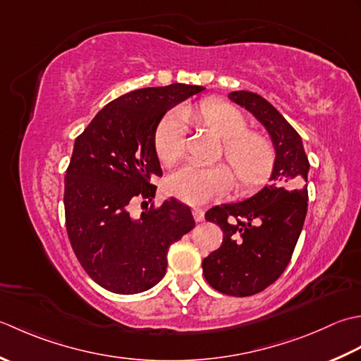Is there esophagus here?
Segmentation results:
<instances>
[{"label": "esophagus", "instance_id": "34e87169", "mask_svg": "<svg viewBox=\"0 0 361 361\" xmlns=\"http://www.w3.org/2000/svg\"><path fill=\"white\" fill-rule=\"evenodd\" d=\"M193 215H195V219L197 223H201L204 219V210L201 207H195L193 209Z\"/></svg>", "mask_w": 361, "mask_h": 361}]
</instances>
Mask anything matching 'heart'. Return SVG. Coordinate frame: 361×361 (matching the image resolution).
Here are the masks:
<instances>
[{"instance_id":"heart-1","label":"heart","mask_w":361,"mask_h":361,"mask_svg":"<svg viewBox=\"0 0 361 361\" xmlns=\"http://www.w3.org/2000/svg\"><path fill=\"white\" fill-rule=\"evenodd\" d=\"M183 116L223 138L221 156L229 161L241 188H252L268 179L274 168L276 152L269 140L247 129V120L240 109L224 101L209 99L200 106L173 112L161 121L156 135V151L161 164L173 165L185 154ZM235 179L224 164H187L168 176L166 191L188 204H204L233 188Z\"/></svg>"}]
</instances>
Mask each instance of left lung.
Instances as JSON below:
<instances>
[{
	"label": "left lung",
	"instance_id": "obj_1",
	"mask_svg": "<svg viewBox=\"0 0 361 361\" xmlns=\"http://www.w3.org/2000/svg\"><path fill=\"white\" fill-rule=\"evenodd\" d=\"M229 98L247 109L273 138L269 183L243 202L212 207L205 219L223 231V243L202 260L212 288L245 298L274 283L288 267L307 215L308 164L302 140L260 94L240 90Z\"/></svg>",
	"mask_w": 361,
	"mask_h": 361
}]
</instances>
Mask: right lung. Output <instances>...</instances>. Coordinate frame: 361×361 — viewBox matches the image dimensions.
<instances>
[{
  "label": "right lung",
  "mask_w": 361,
  "mask_h": 361,
  "mask_svg": "<svg viewBox=\"0 0 361 361\" xmlns=\"http://www.w3.org/2000/svg\"><path fill=\"white\" fill-rule=\"evenodd\" d=\"M202 90L171 84L129 92L78 135L65 174V226L80 267L102 288H152L165 276L168 247L195 227L188 205L174 197L152 202V179L161 176L154 140L166 110ZM137 200L147 204L140 219L130 215Z\"/></svg>",
  "instance_id": "1"
}]
</instances>
